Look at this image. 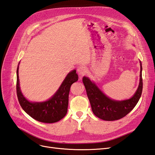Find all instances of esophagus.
<instances>
[{"label": "esophagus", "mask_w": 155, "mask_h": 155, "mask_svg": "<svg viewBox=\"0 0 155 155\" xmlns=\"http://www.w3.org/2000/svg\"><path fill=\"white\" fill-rule=\"evenodd\" d=\"M86 71H87V69L84 66L80 65V66H78L77 67V72L78 73V74L81 75V76H82V75H84V74H86Z\"/></svg>", "instance_id": "34e87169"}]
</instances>
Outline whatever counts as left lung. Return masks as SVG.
Returning a JSON list of instances; mask_svg holds the SVG:
<instances>
[{
  "instance_id": "1",
  "label": "left lung",
  "mask_w": 155,
  "mask_h": 155,
  "mask_svg": "<svg viewBox=\"0 0 155 155\" xmlns=\"http://www.w3.org/2000/svg\"><path fill=\"white\" fill-rule=\"evenodd\" d=\"M140 67V84L136 92L132 97L123 101H115L107 97L88 77H83L82 81L85 86L91 107L95 115L104 120H117L124 117L135 107L140 100L143 90L141 62Z\"/></svg>"
}]
</instances>
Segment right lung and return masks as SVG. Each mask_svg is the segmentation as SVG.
Segmentation results:
<instances>
[{"label": "right lung", "instance_id": "right-lung-1", "mask_svg": "<svg viewBox=\"0 0 155 155\" xmlns=\"http://www.w3.org/2000/svg\"><path fill=\"white\" fill-rule=\"evenodd\" d=\"M17 69L16 92L19 104L30 117L41 122L54 123L60 120L67 113L69 94L71 86L78 79L76 70L67 75L58 90L49 100L45 102H30L23 96L19 88V80Z\"/></svg>", "mask_w": 155, "mask_h": 155}]
</instances>
